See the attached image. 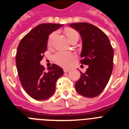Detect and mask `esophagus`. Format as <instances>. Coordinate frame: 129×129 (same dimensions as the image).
I'll return each mask as SVG.
<instances>
[{
  "mask_svg": "<svg viewBox=\"0 0 129 129\" xmlns=\"http://www.w3.org/2000/svg\"><path fill=\"white\" fill-rule=\"evenodd\" d=\"M70 71V69H64V70H63V72H68Z\"/></svg>",
  "mask_w": 129,
  "mask_h": 129,
  "instance_id": "obj_1",
  "label": "esophagus"
}]
</instances>
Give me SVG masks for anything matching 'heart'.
I'll use <instances>...</instances> for the list:
<instances>
[{
	"mask_svg": "<svg viewBox=\"0 0 129 129\" xmlns=\"http://www.w3.org/2000/svg\"><path fill=\"white\" fill-rule=\"evenodd\" d=\"M67 35H68L70 41L74 37H79L78 33L76 31L72 30V29L69 30L67 32ZM55 36H56L55 32L51 34L48 39V42H47L48 45L50 46L53 44ZM76 55L74 53L68 52V51H58L53 55L55 62L63 68H68L70 66L72 63L73 60L76 58Z\"/></svg>",
	"mask_w": 129,
	"mask_h": 129,
	"instance_id": "1",
	"label": "heart"
}]
</instances>
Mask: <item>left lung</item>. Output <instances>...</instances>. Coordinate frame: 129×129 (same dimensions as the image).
Masks as SVG:
<instances>
[{"label": "left lung", "instance_id": "8db88e82", "mask_svg": "<svg viewBox=\"0 0 129 129\" xmlns=\"http://www.w3.org/2000/svg\"><path fill=\"white\" fill-rule=\"evenodd\" d=\"M80 33L82 39L81 63L88 65L75 84L77 92L86 98L98 96L108 84L113 69L114 50L105 33L96 26L87 23L70 25Z\"/></svg>", "mask_w": 129, "mask_h": 129}]
</instances>
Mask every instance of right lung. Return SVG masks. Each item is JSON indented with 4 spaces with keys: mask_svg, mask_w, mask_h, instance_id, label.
<instances>
[{
    "mask_svg": "<svg viewBox=\"0 0 129 129\" xmlns=\"http://www.w3.org/2000/svg\"><path fill=\"white\" fill-rule=\"evenodd\" d=\"M63 25L43 23L27 33L19 44L16 65L19 80L25 92L37 100L50 98L55 90L57 80L63 74L61 68L53 64L45 71L40 64L47 51L49 35Z\"/></svg>",
    "mask_w": 129,
    "mask_h": 129,
    "instance_id": "1",
    "label": "right lung"
}]
</instances>
